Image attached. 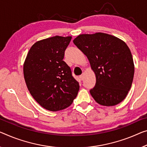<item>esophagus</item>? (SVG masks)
<instances>
[{
    "mask_svg": "<svg viewBox=\"0 0 147 147\" xmlns=\"http://www.w3.org/2000/svg\"><path fill=\"white\" fill-rule=\"evenodd\" d=\"M83 78H84V75H81L80 76V80L82 81L83 80Z\"/></svg>",
    "mask_w": 147,
    "mask_h": 147,
    "instance_id": "1",
    "label": "esophagus"
}]
</instances>
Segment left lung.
Instances as JSON below:
<instances>
[{
  "instance_id": "8db88e82",
  "label": "left lung",
  "mask_w": 147,
  "mask_h": 147,
  "mask_svg": "<svg viewBox=\"0 0 147 147\" xmlns=\"http://www.w3.org/2000/svg\"><path fill=\"white\" fill-rule=\"evenodd\" d=\"M87 56L96 76L90 93L99 105L111 107L123 100L131 87L134 63L127 45L104 33L80 35L73 40Z\"/></svg>"
}]
</instances>
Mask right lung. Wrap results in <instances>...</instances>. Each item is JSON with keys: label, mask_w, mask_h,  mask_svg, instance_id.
<instances>
[{"label": "right lung", "mask_w": 147, "mask_h": 147, "mask_svg": "<svg viewBox=\"0 0 147 147\" xmlns=\"http://www.w3.org/2000/svg\"><path fill=\"white\" fill-rule=\"evenodd\" d=\"M71 36H55L36 42L24 64L25 81L33 98L46 110L56 112L70 106L80 85L64 62Z\"/></svg>", "instance_id": "add662e5"}]
</instances>
